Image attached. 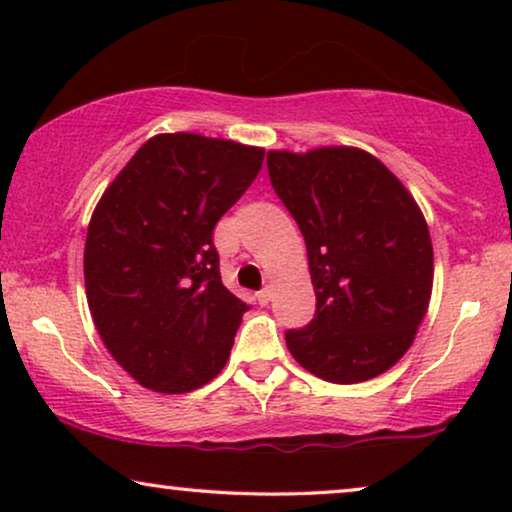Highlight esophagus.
I'll return each instance as SVG.
<instances>
[{"instance_id": "1", "label": "esophagus", "mask_w": 512, "mask_h": 512, "mask_svg": "<svg viewBox=\"0 0 512 512\" xmlns=\"http://www.w3.org/2000/svg\"><path fill=\"white\" fill-rule=\"evenodd\" d=\"M256 300H258V305H268L270 300H272V289H270V286H263V289L256 293Z\"/></svg>"}]
</instances>
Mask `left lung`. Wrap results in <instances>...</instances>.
<instances>
[{
    "label": "left lung",
    "instance_id": "1",
    "mask_svg": "<svg viewBox=\"0 0 512 512\" xmlns=\"http://www.w3.org/2000/svg\"><path fill=\"white\" fill-rule=\"evenodd\" d=\"M270 184L307 244L317 312L286 331L300 366L335 384L377 377L415 340L433 249L417 202L380 160L331 146L270 151Z\"/></svg>",
    "mask_w": 512,
    "mask_h": 512
}]
</instances>
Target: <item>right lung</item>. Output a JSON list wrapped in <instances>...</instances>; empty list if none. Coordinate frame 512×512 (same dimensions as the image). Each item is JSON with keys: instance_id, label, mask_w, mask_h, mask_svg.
Wrapping results in <instances>:
<instances>
[{"instance_id": "add662e5", "label": "right lung", "mask_w": 512, "mask_h": 512, "mask_svg": "<svg viewBox=\"0 0 512 512\" xmlns=\"http://www.w3.org/2000/svg\"><path fill=\"white\" fill-rule=\"evenodd\" d=\"M263 149L191 132L151 137L104 191L83 272L109 354L146 389L186 394L226 366L249 305L221 282L214 226Z\"/></svg>"}]
</instances>
